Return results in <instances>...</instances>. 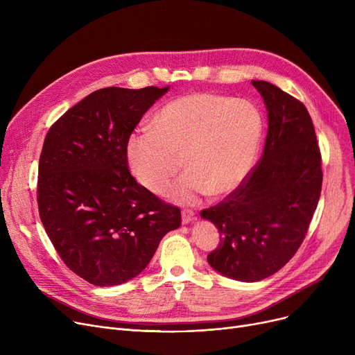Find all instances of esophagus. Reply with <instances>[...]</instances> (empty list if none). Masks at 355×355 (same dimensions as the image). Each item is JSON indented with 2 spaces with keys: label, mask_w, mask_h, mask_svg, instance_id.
Wrapping results in <instances>:
<instances>
[{
  "label": "esophagus",
  "mask_w": 355,
  "mask_h": 355,
  "mask_svg": "<svg viewBox=\"0 0 355 355\" xmlns=\"http://www.w3.org/2000/svg\"><path fill=\"white\" fill-rule=\"evenodd\" d=\"M181 217H182V225H189L190 221L196 220V214L193 210H182Z\"/></svg>",
  "instance_id": "obj_1"
}]
</instances>
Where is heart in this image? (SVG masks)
<instances>
[{
	"mask_svg": "<svg viewBox=\"0 0 355 355\" xmlns=\"http://www.w3.org/2000/svg\"><path fill=\"white\" fill-rule=\"evenodd\" d=\"M262 134L263 116L254 103L198 92L166 103L153 129L129 137L126 155L137 180L155 194L166 189L184 158L189 171L166 196L196 202L206 194H230L245 181Z\"/></svg>",
	"mask_w": 355,
	"mask_h": 355,
	"instance_id": "obj_1",
	"label": "heart"
}]
</instances>
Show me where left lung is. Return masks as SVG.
I'll list each match as a JSON object with an SVG mask.
<instances>
[{
	"label": "left lung",
	"instance_id": "left-lung-1",
	"mask_svg": "<svg viewBox=\"0 0 355 355\" xmlns=\"http://www.w3.org/2000/svg\"><path fill=\"white\" fill-rule=\"evenodd\" d=\"M268 110L263 155L239 187L200 216L220 233L207 260L218 273L257 282L282 269L302 245L321 196V153L302 102L252 80Z\"/></svg>",
	"mask_w": 355,
	"mask_h": 355
}]
</instances>
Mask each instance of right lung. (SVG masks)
Instances as JSON below:
<instances>
[{
	"mask_svg": "<svg viewBox=\"0 0 355 355\" xmlns=\"http://www.w3.org/2000/svg\"><path fill=\"white\" fill-rule=\"evenodd\" d=\"M168 89H99L46 135L37 182L40 218L66 266L92 285L138 276L161 239L181 225L180 209L139 185L126 157L132 130Z\"/></svg>",
	"mask_w": 355,
	"mask_h": 355,
	"instance_id": "obj_1",
	"label": "right lung"
}]
</instances>
